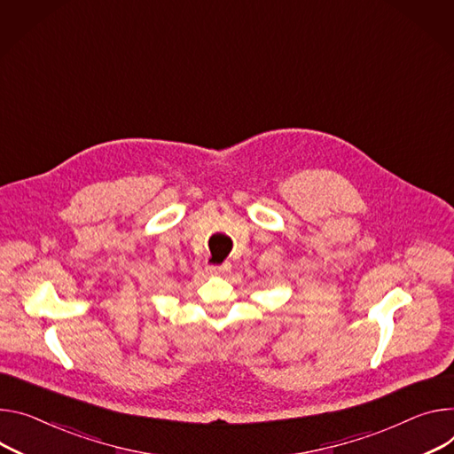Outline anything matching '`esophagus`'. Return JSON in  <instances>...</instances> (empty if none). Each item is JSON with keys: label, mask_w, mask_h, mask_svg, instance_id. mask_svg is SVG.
<instances>
[{"label": "esophagus", "mask_w": 454, "mask_h": 454, "mask_svg": "<svg viewBox=\"0 0 454 454\" xmlns=\"http://www.w3.org/2000/svg\"><path fill=\"white\" fill-rule=\"evenodd\" d=\"M231 270V264L230 262H224L221 266H208V271L214 273V275H219V273H228Z\"/></svg>", "instance_id": "34e87169"}]
</instances>
